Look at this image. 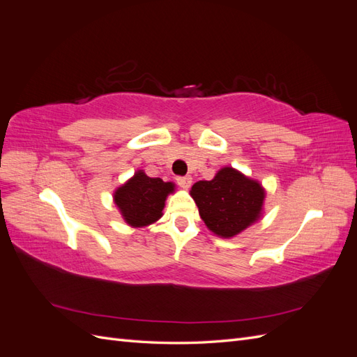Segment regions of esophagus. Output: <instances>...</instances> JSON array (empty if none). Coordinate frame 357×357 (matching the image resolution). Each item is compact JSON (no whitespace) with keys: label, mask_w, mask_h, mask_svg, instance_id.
<instances>
[{"label":"esophagus","mask_w":357,"mask_h":357,"mask_svg":"<svg viewBox=\"0 0 357 357\" xmlns=\"http://www.w3.org/2000/svg\"><path fill=\"white\" fill-rule=\"evenodd\" d=\"M177 183L178 186L183 189H189L192 185V177L190 176H185V177H177Z\"/></svg>","instance_id":"obj_1"}]
</instances>
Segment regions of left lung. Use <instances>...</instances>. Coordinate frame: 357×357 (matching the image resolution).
Returning <instances> with one entry per match:
<instances>
[{"instance_id":"obj_1","label":"left lung","mask_w":357,"mask_h":357,"mask_svg":"<svg viewBox=\"0 0 357 357\" xmlns=\"http://www.w3.org/2000/svg\"><path fill=\"white\" fill-rule=\"evenodd\" d=\"M190 197L207 228L222 238H231L261 218L265 189L240 171L225 167L213 180L197 181Z\"/></svg>"}]
</instances>
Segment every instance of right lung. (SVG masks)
I'll return each instance as SVG.
<instances>
[{
  "mask_svg": "<svg viewBox=\"0 0 357 357\" xmlns=\"http://www.w3.org/2000/svg\"><path fill=\"white\" fill-rule=\"evenodd\" d=\"M174 192V183L152 178L144 171H137L134 177L114 192V204L122 218L132 228H143L162 218L165 199Z\"/></svg>",
  "mask_w": 357,
  "mask_h": 357,
  "instance_id": "1",
  "label": "right lung"
}]
</instances>
